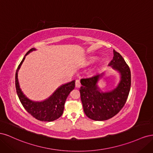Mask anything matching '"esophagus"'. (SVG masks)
Here are the masks:
<instances>
[{"label": "esophagus", "mask_w": 153, "mask_h": 153, "mask_svg": "<svg viewBox=\"0 0 153 153\" xmlns=\"http://www.w3.org/2000/svg\"><path fill=\"white\" fill-rule=\"evenodd\" d=\"M80 85H81V84H80V80H76L75 81V86H76V87L78 88V87H80Z\"/></svg>", "instance_id": "esophagus-1"}]
</instances>
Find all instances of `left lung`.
I'll return each instance as SVG.
<instances>
[{"instance_id": "1", "label": "left lung", "mask_w": 153, "mask_h": 153, "mask_svg": "<svg viewBox=\"0 0 153 153\" xmlns=\"http://www.w3.org/2000/svg\"><path fill=\"white\" fill-rule=\"evenodd\" d=\"M121 73L118 86L110 92H100L97 85L100 76L82 78L80 89L83 108L87 116L94 121H105L117 114L126 102L131 87L130 69L119 53L114 50V57L109 63Z\"/></svg>"}]
</instances>
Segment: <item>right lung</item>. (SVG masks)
<instances>
[{
  "label": "right lung",
  "instance_id": "1",
  "mask_svg": "<svg viewBox=\"0 0 153 153\" xmlns=\"http://www.w3.org/2000/svg\"><path fill=\"white\" fill-rule=\"evenodd\" d=\"M31 48L25 54L16 69L15 74V87L18 98L24 108L32 117L41 121L50 122L55 121L61 116L63 114L65 101L71 91L75 89V80L62 85L57 89L50 98L41 102H35L29 100L23 94L18 81V71L24 62L26 55L35 50Z\"/></svg>",
  "mask_w": 153,
  "mask_h": 153
}]
</instances>
